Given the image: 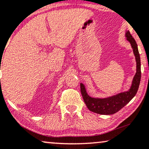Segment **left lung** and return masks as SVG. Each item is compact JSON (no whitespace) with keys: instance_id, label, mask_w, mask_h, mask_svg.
<instances>
[{"instance_id":"left-lung-1","label":"left lung","mask_w":149,"mask_h":149,"mask_svg":"<svg viewBox=\"0 0 149 149\" xmlns=\"http://www.w3.org/2000/svg\"><path fill=\"white\" fill-rule=\"evenodd\" d=\"M125 36L127 40L131 44L136 61V72L132 81V86L129 91L120 93L119 94L107 98L101 99L94 98L88 95L85 90L84 85L81 83V92L83 100L88 109L91 112L100 115H113L120 111L127 103H129V102L135 96L137 93L140 82V78H141L140 54L137 43L129 31L126 32Z\"/></svg>"}]
</instances>
